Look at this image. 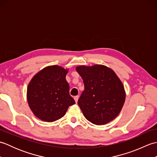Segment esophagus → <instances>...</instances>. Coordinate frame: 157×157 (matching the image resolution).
Segmentation results:
<instances>
[{"mask_svg": "<svg viewBox=\"0 0 157 157\" xmlns=\"http://www.w3.org/2000/svg\"><path fill=\"white\" fill-rule=\"evenodd\" d=\"M78 98H79V96H74V100H75V102H76V103L78 102Z\"/></svg>", "mask_w": 157, "mask_h": 157, "instance_id": "1", "label": "esophagus"}]
</instances>
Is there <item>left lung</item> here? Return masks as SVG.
<instances>
[{"label": "left lung", "mask_w": 157, "mask_h": 157, "mask_svg": "<svg viewBox=\"0 0 157 157\" xmlns=\"http://www.w3.org/2000/svg\"><path fill=\"white\" fill-rule=\"evenodd\" d=\"M75 69L84 84L78 104L86 119L98 125L111 121L119 114L125 102L122 82L113 69L105 65H79Z\"/></svg>", "instance_id": "left-lung-1"}]
</instances>
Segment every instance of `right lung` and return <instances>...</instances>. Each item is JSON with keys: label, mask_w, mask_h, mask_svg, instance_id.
Returning a JSON list of instances; mask_svg holds the SVG:
<instances>
[{"label": "right lung", "mask_w": 157, "mask_h": 157, "mask_svg": "<svg viewBox=\"0 0 157 157\" xmlns=\"http://www.w3.org/2000/svg\"><path fill=\"white\" fill-rule=\"evenodd\" d=\"M69 70L59 65L46 67L33 77L27 88V100L34 115L52 122L65 115L75 101L66 80Z\"/></svg>", "instance_id": "right-lung-1"}]
</instances>
